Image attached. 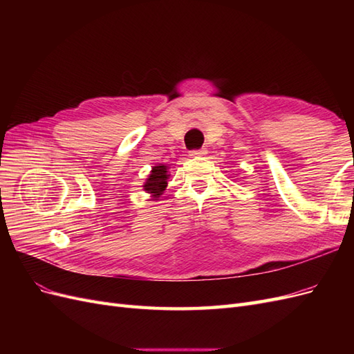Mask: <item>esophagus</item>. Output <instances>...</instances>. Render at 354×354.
<instances>
[{"label": "esophagus", "instance_id": "esophagus-1", "mask_svg": "<svg viewBox=\"0 0 354 354\" xmlns=\"http://www.w3.org/2000/svg\"><path fill=\"white\" fill-rule=\"evenodd\" d=\"M203 155H207L205 149H196V151H192V152H190V156H192V158H198V156H203Z\"/></svg>", "mask_w": 354, "mask_h": 354}]
</instances>
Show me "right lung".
Listing matches in <instances>:
<instances>
[{
	"label": "right lung",
	"instance_id": "1",
	"mask_svg": "<svg viewBox=\"0 0 354 354\" xmlns=\"http://www.w3.org/2000/svg\"><path fill=\"white\" fill-rule=\"evenodd\" d=\"M167 167L165 165H156L152 168V173L149 176V178L146 180L145 183V190L147 194H151L152 198L158 199L160 195H162V192L167 187Z\"/></svg>",
	"mask_w": 354,
	"mask_h": 354
}]
</instances>
